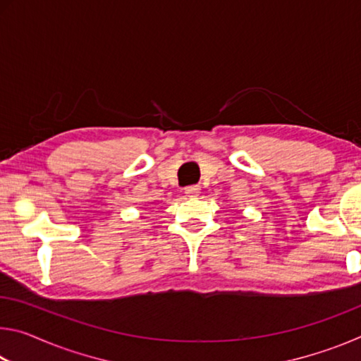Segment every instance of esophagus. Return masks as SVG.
I'll return each instance as SVG.
<instances>
[{
	"instance_id": "34e87169",
	"label": "esophagus",
	"mask_w": 361,
	"mask_h": 361,
	"mask_svg": "<svg viewBox=\"0 0 361 361\" xmlns=\"http://www.w3.org/2000/svg\"><path fill=\"white\" fill-rule=\"evenodd\" d=\"M200 192V188L197 185H192V186H188L185 189V194L188 195V197H197Z\"/></svg>"
}]
</instances>
